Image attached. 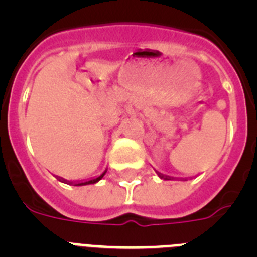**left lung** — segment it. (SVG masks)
<instances>
[{
  "instance_id": "left-lung-1",
  "label": "left lung",
  "mask_w": 257,
  "mask_h": 257,
  "mask_svg": "<svg viewBox=\"0 0 257 257\" xmlns=\"http://www.w3.org/2000/svg\"><path fill=\"white\" fill-rule=\"evenodd\" d=\"M157 175H158V176H160L161 179H165V180H174V178H170V176H166V175L160 174V172H157Z\"/></svg>"
}]
</instances>
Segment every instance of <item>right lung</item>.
Returning <instances> with one entry per match:
<instances>
[{"instance_id": "add662e5", "label": "right lung", "mask_w": 257, "mask_h": 257, "mask_svg": "<svg viewBox=\"0 0 257 257\" xmlns=\"http://www.w3.org/2000/svg\"><path fill=\"white\" fill-rule=\"evenodd\" d=\"M105 172H106V170L103 172V174L99 175L97 178L90 179V180H87V181H77V183H72V181H68V180H65V179H63V178H58V179H59V180H60V181H63V183L73 184V185H76V187H82V185H88V184H95V183H97V181H100L101 179L104 178V175H105Z\"/></svg>"}]
</instances>
